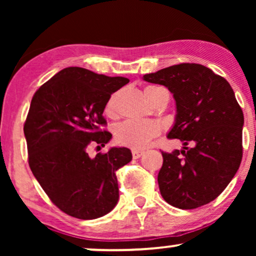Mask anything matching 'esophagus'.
Returning a JSON list of instances; mask_svg holds the SVG:
<instances>
[{"instance_id": "34e87169", "label": "esophagus", "mask_w": 256, "mask_h": 256, "mask_svg": "<svg viewBox=\"0 0 256 256\" xmlns=\"http://www.w3.org/2000/svg\"><path fill=\"white\" fill-rule=\"evenodd\" d=\"M142 154H143L142 150H137V149H134V150H132V158H140L142 156Z\"/></svg>"}]
</instances>
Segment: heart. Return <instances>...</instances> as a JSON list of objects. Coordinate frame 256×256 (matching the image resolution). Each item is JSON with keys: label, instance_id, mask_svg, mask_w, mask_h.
<instances>
[{"label": "heart", "instance_id": "heart-1", "mask_svg": "<svg viewBox=\"0 0 256 256\" xmlns=\"http://www.w3.org/2000/svg\"><path fill=\"white\" fill-rule=\"evenodd\" d=\"M158 86H146L144 89L146 98H148V94L152 89ZM118 98V92H114L108 98L104 106V112L108 116H116V101ZM160 134V126L152 122H138V120H126L116 128L114 138L119 144L130 146L134 149L146 148L152 140H154Z\"/></svg>", "mask_w": 256, "mask_h": 256}]
</instances>
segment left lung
Instances as JSON below:
<instances>
[{
    "label": "left lung",
    "mask_w": 256,
    "mask_h": 256,
    "mask_svg": "<svg viewBox=\"0 0 256 256\" xmlns=\"http://www.w3.org/2000/svg\"><path fill=\"white\" fill-rule=\"evenodd\" d=\"M143 79L173 94L177 116L167 137L184 144L183 150L161 152V196L180 210L210 204L224 192L242 161L244 116L231 85L198 64H173Z\"/></svg>",
    "instance_id": "obj_1"
}]
</instances>
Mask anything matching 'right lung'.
Masks as SVG:
<instances>
[{"mask_svg":"<svg viewBox=\"0 0 256 256\" xmlns=\"http://www.w3.org/2000/svg\"><path fill=\"white\" fill-rule=\"evenodd\" d=\"M128 83L82 67H67L46 82L32 98L24 134L28 165L58 210L90 220L110 213L119 200L116 172L132 158L128 148H110L95 158L88 146H104L110 132L104 106Z\"/></svg>","mask_w":256,"mask_h":256,"instance_id":"obj_1","label":"right lung"}]
</instances>
